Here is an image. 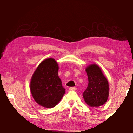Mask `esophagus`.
I'll return each mask as SVG.
<instances>
[{
	"label": "esophagus",
	"mask_w": 133,
	"mask_h": 133,
	"mask_svg": "<svg viewBox=\"0 0 133 133\" xmlns=\"http://www.w3.org/2000/svg\"><path fill=\"white\" fill-rule=\"evenodd\" d=\"M69 90H76V87H70Z\"/></svg>",
	"instance_id": "obj_1"
}]
</instances>
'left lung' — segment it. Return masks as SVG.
<instances>
[{"instance_id": "obj_1", "label": "left lung", "mask_w": 133, "mask_h": 133, "mask_svg": "<svg viewBox=\"0 0 133 133\" xmlns=\"http://www.w3.org/2000/svg\"><path fill=\"white\" fill-rule=\"evenodd\" d=\"M85 71L89 83L83 94L84 101L91 107L101 106L107 102L109 93L108 80L95 64L88 66Z\"/></svg>"}]
</instances>
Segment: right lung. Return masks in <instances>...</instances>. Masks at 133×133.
Listing matches in <instances>:
<instances>
[{
    "instance_id": "1",
    "label": "right lung",
    "mask_w": 133,
    "mask_h": 133,
    "mask_svg": "<svg viewBox=\"0 0 133 133\" xmlns=\"http://www.w3.org/2000/svg\"><path fill=\"white\" fill-rule=\"evenodd\" d=\"M59 66L53 58L40 63L30 83V91L36 103L46 108H51L60 102L65 89L58 76Z\"/></svg>"
}]
</instances>
